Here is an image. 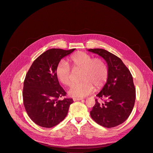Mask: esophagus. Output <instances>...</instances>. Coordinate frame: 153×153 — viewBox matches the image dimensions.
<instances>
[{"label":"esophagus","instance_id":"esophagus-1","mask_svg":"<svg viewBox=\"0 0 153 153\" xmlns=\"http://www.w3.org/2000/svg\"><path fill=\"white\" fill-rule=\"evenodd\" d=\"M82 98H76V97H74L73 98V100L74 101H78V100H82Z\"/></svg>","mask_w":153,"mask_h":153}]
</instances>
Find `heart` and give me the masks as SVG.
<instances>
[{
  "mask_svg": "<svg viewBox=\"0 0 153 153\" xmlns=\"http://www.w3.org/2000/svg\"><path fill=\"white\" fill-rule=\"evenodd\" d=\"M74 70H82L80 79L82 82L75 83L68 93L74 97H83L90 94L94 86H102L108 77V67L105 61L100 57L93 56L85 52L79 51L73 54L69 59ZM56 75L63 85L69 86L73 81V73L69 64L63 60L59 62L56 68Z\"/></svg>",
  "mask_w": 153,
  "mask_h": 153,
  "instance_id": "b5f03b06",
  "label": "heart"
}]
</instances>
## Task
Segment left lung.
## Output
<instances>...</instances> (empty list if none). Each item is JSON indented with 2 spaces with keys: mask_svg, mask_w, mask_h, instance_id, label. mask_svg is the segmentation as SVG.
I'll list each match as a JSON object with an SVG mask.
<instances>
[{
  "mask_svg": "<svg viewBox=\"0 0 153 153\" xmlns=\"http://www.w3.org/2000/svg\"><path fill=\"white\" fill-rule=\"evenodd\" d=\"M106 62L108 77L106 84L97 96L103 103L96 99L90 111L91 118L99 125L113 128L123 123L133 109L136 99V88L133 76L122 60L105 50L90 49Z\"/></svg>",
  "mask_w": 153,
  "mask_h": 153,
  "instance_id": "obj_1",
  "label": "left lung"
}]
</instances>
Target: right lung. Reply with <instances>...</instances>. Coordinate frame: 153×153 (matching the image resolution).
Listing matches in <instances>:
<instances>
[{
	"mask_svg": "<svg viewBox=\"0 0 153 153\" xmlns=\"http://www.w3.org/2000/svg\"><path fill=\"white\" fill-rule=\"evenodd\" d=\"M76 49L52 48L40 55L32 63L24 83L23 100L25 110L37 125L51 128L67 116L73 99L60 85L56 68L60 60Z\"/></svg>",
	"mask_w": 153,
	"mask_h": 153,
	"instance_id": "1",
	"label": "right lung"
}]
</instances>
